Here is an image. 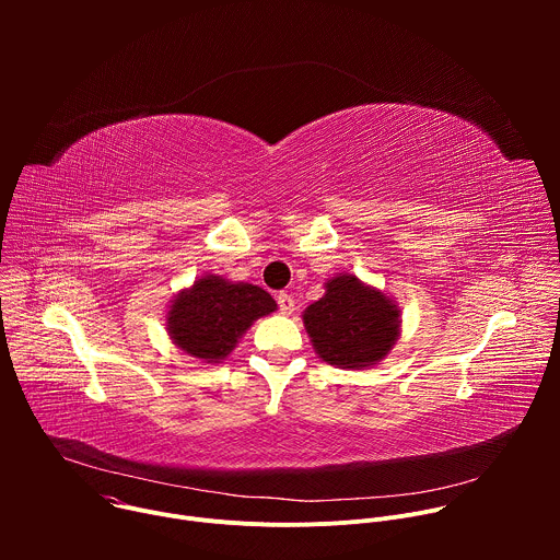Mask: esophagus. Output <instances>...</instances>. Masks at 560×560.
Segmentation results:
<instances>
[{
	"mask_svg": "<svg viewBox=\"0 0 560 560\" xmlns=\"http://www.w3.org/2000/svg\"><path fill=\"white\" fill-rule=\"evenodd\" d=\"M277 303H279L281 314H292V312H294V299H292L288 292H279Z\"/></svg>",
	"mask_w": 560,
	"mask_h": 560,
	"instance_id": "34e87169",
	"label": "esophagus"
}]
</instances>
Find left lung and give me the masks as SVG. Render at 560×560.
I'll return each mask as SVG.
<instances>
[{
    "instance_id": "1",
    "label": "left lung",
    "mask_w": 560,
    "mask_h": 560,
    "mask_svg": "<svg viewBox=\"0 0 560 560\" xmlns=\"http://www.w3.org/2000/svg\"><path fill=\"white\" fill-rule=\"evenodd\" d=\"M326 294L303 310V326L318 359L365 370L387 357L401 335V310L378 288L357 275L326 281Z\"/></svg>"
}]
</instances>
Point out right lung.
<instances>
[{"mask_svg":"<svg viewBox=\"0 0 560 560\" xmlns=\"http://www.w3.org/2000/svg\"><path fill=\"white\" fill-rule=\"evenodd\" d=\"M275 310L277 303L264 288L206 275L171 301L166 330L184 354L221 363L257 318Z\"/></svg>","mask_w":560,"mask_h":560,"instance_id":"add662e5","label":"right lung"}]
</instances>
